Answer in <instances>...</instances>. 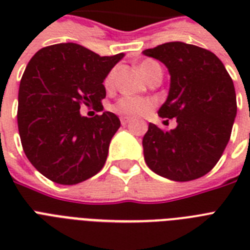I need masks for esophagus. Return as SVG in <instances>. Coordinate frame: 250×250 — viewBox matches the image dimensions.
Wrapping results in <instances>:
<instances>
[{"instance_id": "obj_1", "label": "esophagus", "mask_w": 250, "mask_h": 250, "mask_svg": "<svg viewBox=\"0 0 250 250\" xmlns=\"http://www.w3.org/2000/svg\"><path fill=\"white\" fill-rule=\"evenodd\" d=\"M121 122H122V125H127L129 122H131V119H129V118H122Z\"/></svg>"}]
</instances>
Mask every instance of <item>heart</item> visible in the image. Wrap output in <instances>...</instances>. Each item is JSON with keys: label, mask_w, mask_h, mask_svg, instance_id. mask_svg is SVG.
I'll list each match as a JSON object with an SVG mask.
<instances>
[{"label": "heart", "mask_w": 250, "mask_h": 250, "mask_svg": "<svg viewBox=\"0 0 250 250\" xmlns=\"http://www.w3.org/2000/svg\"><path fill=\"white\" fill-rule=\"evenodd\" d=\"M158 64L153 61H144L139 64V72L140 75L144 78L145 80L148 79V76L150 75V72L154 67H157ZM114 75H115V70L107 74L105 79V86L110 88L113 85ZM153 106V102L150 100H145V98H137V97H122L119 98L115 104L113 105V110L119 115H125V117H139L143 115L148 111Z\"/></svg>", "instance_id": "heart-1"}]
</instances>
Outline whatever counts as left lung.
Wrapping results in <instances>:
<instances>
[{"instance_id": "obj_1", "label": "left lung", "mask_w": 250, "mask_h": 250, "mask_svg": "<svg viewBox=\"0 0 250 250\" xmlns=\"http://www.w3.org/2000/svg\"><path fill=\"white\" fill-rule=\"evenodd\" d=\"M165 64L170 89L158 114L176 119L162 131L149 123L143 137L144 158L153 172L189 182L213 168L229 144L236 118V93L225 64L214 53L172 41L143 52Z\"/></svg>"}]
</instances>
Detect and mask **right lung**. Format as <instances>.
I'll return each mask as SVG.
<instances>
[{
  "label": "right lung",
  "mask_w": 250,
  "mask_h": 250,
  "mask_svg": "<svg viewBox=\"0 0 250 250\" xmlns=\"http://www.w3.org/2000/svg\"><path fill=\"white\" fill-rule=\"evenodd\" d=\"M123 57L61 42L31 58L19 85L18 128L25 156L45 178L72 186L104 167L121 121L110 111L83 117L80 106L104 110V80Z\"/></svg>",
  "instance_id": "add662e5"
}]
</instances>
